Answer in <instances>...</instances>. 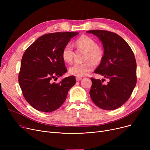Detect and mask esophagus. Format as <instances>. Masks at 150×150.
<instances>
[{
  "instance_id": "esophagus-1",
  "label": "esophagus",
  "mask_w": 150,
  "mask_h": 150,
  "mask_svg": "<svg viewBox=\"0 0 150 150\" xmlns=\"http://www.w3.org/2000/svg\"><path fill=\"white\" fill-rule=\"evenodd\" d=\"M81 79H82V78L80 77V76H76V80L77 81L81 80Z\"/></svg>"
}]
</instances>
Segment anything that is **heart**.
<instances>
[{
  "label": "heart",
  "instance_id": "b5f03b06",
  "mask_svg": "<svg viewBox=\"0 0 150 150\" xmlns=\"http://www.w3.org/2000/svg\"><path fill=\"white\" fill-rule=\"evenodd\" d=\"M76 44L88 52L87 59H91L94 62H98L103 57V51L96 42L91 38L83 35L78 38ZM62 59L66 62H72L73 59V47L70 43H67L63 48L61 53ZM94 66L92 61L85 62H75L69 67V74L76 76H83L92 70Z\"/></svg>",
  "mask_w": 150,
  "mask_h": 150
}]
</instances>
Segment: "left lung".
<instances>
[{"label":"left lung","mask_w":150,"mask_h":150,"mask_svg":"<svg viewBox=\"0 0 150 150\" xmlns=\"http://www.w3.org/2000/svg\"><path fill=\"white\" fill-rule=\"evenodd\" d=\"M87 33L98 37L104 49L100 64L94 72L109 80L104 84L103 80L91 78V98L101 109L119 108L129 99L136 85L134 54L128 43L116 33L101 30H90Z\"/></svg>","instance_id":"obj_1"}]
</instances>
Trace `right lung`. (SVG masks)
Masks as SVG:
<instances>
[{
  "instance_id": "add662e5",
  "label": "right lung",
  "mask_w": 150,
  "mask_h": 150,
  "mask_svg": "<svg viewBox=\"0 0 150 150\" xmlns=\"http://www.w3.org/2000/svg\"><path fill=\"white\" fill-rule=\"evenodd\" d=\"M79 34L57 32L39 37L25 51L21 60L19 83L28 103L38 111L50 112L65 101L69 90L75 85L74 76L57 80L67 72L62 50L70 39Z\"/></svg>"
}]
</instances>
